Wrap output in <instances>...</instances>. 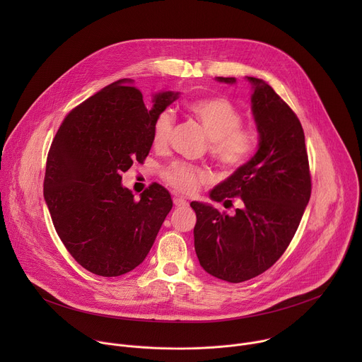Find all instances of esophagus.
Segmentation results:
<instances>
[{
    "label": "esophagus",
    "mask_w": 362,
    "mask_h": 362,
    "mask_svg": "<svg viewBox=\"0 0 362 362\" xmlns=\"http://www.w3.org/2000/svg\"><path fill=\"white\" fill-rule=\"evenodd\" d=\"M173 203H175L176 208H186V206L189 204L187 200H185L183 197H175V199H173Z\"/></svg>",
    "instance_id": "obj_1"
}]
</instances>
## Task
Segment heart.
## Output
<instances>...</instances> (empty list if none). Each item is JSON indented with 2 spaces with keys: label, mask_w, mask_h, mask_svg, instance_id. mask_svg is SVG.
<instances>
[{
  "label": "heart",
  "mask_w": 362,
  "mask_h": 362,
  "mask_svg": "<svg viewBox=\"0 0 362 362\" xmlns=\"http://www.w3.org/2000/svg\"><path fill=\"white\" fill-rule=\"evenodd\" d=\"M189 112L197 119L211 139V154L228 172L245 166L256 148V134L242 127V116L232 103L223 97H200L189 103ZM175 126V116L165 110L153 123V143L165 147ZM165 180L177 192H193L200 183L209 180V173L182 162L172 163L163 172Z\"/></svg>",
  "instance_id": "heart-1"
}]
</instances>
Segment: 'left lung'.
Here are the masks:
<instances>
[{"label":"left lung","instance_id":"1","mask_svg":"<svg viewBox=\"0 0 362 362\" xmlns=\"http://www.w3.org/2000/svg\"><path fill=\"white\" fill-rule=\"evenodd\" d=\"M250 84V110L259 143L253 158L215 186L209 197L230 203L235 215H222L211 203L192 202L196 212L194 250L209 275L239 284L269 269L291 243L311 197L305 134L296 115L264 80ZM216 81L236 84L235 77Z\"/></svg>","mask_w":362,"mask_h":362}]
</instances>
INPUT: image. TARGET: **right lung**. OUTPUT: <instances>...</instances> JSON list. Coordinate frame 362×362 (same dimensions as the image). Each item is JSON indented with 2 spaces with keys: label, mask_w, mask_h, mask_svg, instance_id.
<instances>
[{
  "label": "right lung",
  "mask_w": 362,
  "mask_h": 362,
  "mask_svg": "<svg viewBox=\"0 0 362 362\" xmlns=\"http://www.w3.org/2000/svg\"><path fill=\"white\" fill-rule=\"evenodd\" d=\"M179 95L153 94L148 109L133 80L122 78L71 110L51 144L47 208L70 255L91 274L120 276L139 267L172 209L163 186L153 183L136 200L122 173L146 159L154 119Z\"/></svg>",
  "instance_id": "1"
}]
</instances>
